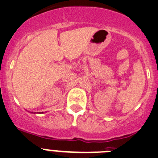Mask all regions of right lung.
Segmentation results:
<instances>
[{"label": "right lung", "instance_id": "1", "mask_svg": "<svg viewBox=\"0 0 158 158\" xmlns=\"http://www.w3.org/2000/svg\"><path fill=\"white\" fill-rule=\"evenodd\" d=\"M31 113H33V112H31ZM42 113H43V112H42Z\"/></svg>", "mask_w": 158, "mask_h": 158}]
</instances>
